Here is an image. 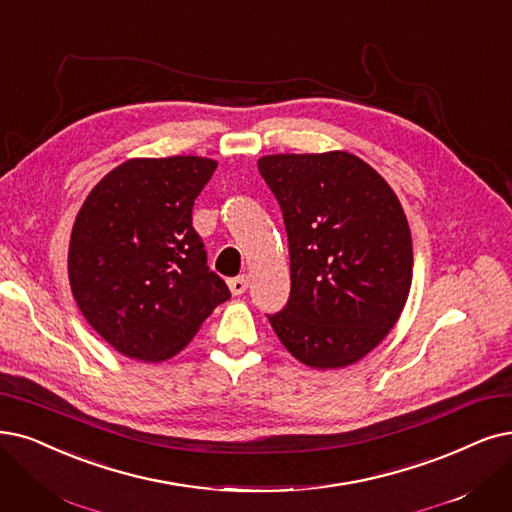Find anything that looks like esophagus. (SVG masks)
Segmentation results:
<instances>
[{"mask_svg": "<svg viewBox=\"0 0 512 512\" xmlns=\"http://www.w3.org/2000/svg\"><path fill=\"white\" fill-rule=\"evenodd\" d=\"M229 290L233 296H241L245 290H248V277L245 275H239L235 279L229 281Z\"/></svg>", "mask_w": 512, "mask_h": 512, "instance_id": "esophagus-1", "label": "esophagus"}]
</instances>
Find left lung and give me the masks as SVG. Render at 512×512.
Masks as SVG:
<instances>
[{
  "mask_svg": "<svg viewBox=\"0 0 512 512\" xmlns=\"http://www.w3.org/2000/svg\"><path fill=\"white\" fill-rule=\"evenodd\" d=\"M258 170L290 245L292 290L269 315L275 334L315 370L359 361L391 332L412 285V235L395 191L346 151L267 155Z\"/></svg>",
  "mask_w": 512,
  "mask_h": 512,
  "instance_id": "8db88e82",
  "label": "left lung"
}]
</instances>
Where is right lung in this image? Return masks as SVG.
Returning a JSON list of instances; mask_svg holds the SVG:
<instances>
[{"label":"right lung","instance_id":"right-lung-1","mask_svg":"<svg viewBox=\"0 0 512 512\" xmlns=\"http://www.w3.org/2000/svg\"><path fill=\"white\" fill-rule=\"evenodd\" d=\"M216 166L195 155L128 159L81 206L69 243L71 292L121 355L147 363L174 357L231 298L191 218Z\"/></svg>","mask_w":512,"mask_h":512}]
</instances>
